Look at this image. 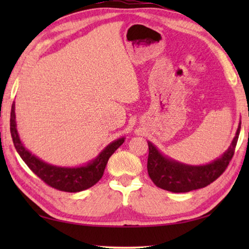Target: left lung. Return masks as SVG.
I'll use <instances>...</instances> for the list:
<instances>
[{
	"mask_svg": "<svg viewBox=\"0 0 249 249\" xmlns=\"http://www.w3.org/2000/svg\"><path fill=\"white\" fill-rule=\"evenodd\" d=\"M241 132V123L237 132L224 154L214 161L203 166L184 165L167 158L148 142L149 155L147 160V170L153 182L163 190L180 193L204 188L215 181L229 166L235 153V147Z\"/></svg>",
	"mask_w": 249,
	"mask_h": 249,
	"instance_id": "left-lung-1",
	"label": "left lung"
}]
</instances>
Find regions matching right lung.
<instances>
[{"label": "right lung", "mask_w": 249, "mask_h": 249, "mask_svg": "<svg viewBox=\"0 0 249 249\" xmlns=\"http://www.w3.org/2000/svg\"><path fill=\"white\" fill-rule=\"evenodd\" d=\"M11 135L16 150L20 158L28 166L34 174L44 181L49 187L65 192H80L91 188L102 178L104 169L111 156L124 142V137L119 138L108 144L101 151V154L94 160L81 167H57L53 166L37 158L35 155L25 148L19 140L15 121V103L12 104L11 109Z\"/></svg>", "instance_id": "1"}]
</instances>
